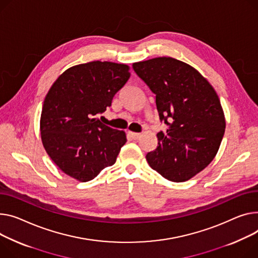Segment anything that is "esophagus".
Here are the masks:
<instances>
[{
  "mask_svg": "<svg viewBox=\"0 0 258 258\" xmlns=\"http://www.w3.org/2000/svg\"><path fill=\"white\" fill-rule=\"evenodd\" d=\"M128 135H130V137L132 139H134V140H138L140 137L142 136V134H140V133H135V132H128Z\"/></svg>",
  "mask_w": 258,
  "mask_h": 258,
  "instance_id": "1",
  "label": "esophagus"
}]
</instances>
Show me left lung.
Instances as JSON below:
<instances>
[{
    "label": "left lung",
    "instance_id": "obj_1",
    "mask_svg": "<svg viewBox=\"0 0 258 258\" xmlns=\"http://www.w3.org/2000/svg\"><path fill=\"white\" fill-rule=\"evenodd\" d=\"M133 68L156 94L161 121L169 125L166 134L158 133L159 146L146 160L168 180H188L214 160L224 136L219 96L194 67L174 58L136 62Z\"/></svg>",
    "mask_w": 258,
    "mask_h": 258
}]
</instances>
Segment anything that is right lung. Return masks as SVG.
<instances>
[{
  "label": "right lung",
  "mask_w": 258,
  "mask_h": 258,
  "mask_svg": "<svg viewBox=\"0 0 258 258\" xmlns=\"http://www.w3.org/2000/svg\"><path fill=\"white\" fill-rule=\"evenodd\" d=\"M126 64L92 61L66 70L48 90L40 134L49 158L79 181H89L115 164L126 142L123 131L95 118L111 106L131 77Z\"/></svg>",
  "instance_id": "obj_1"
}]
</instances>
